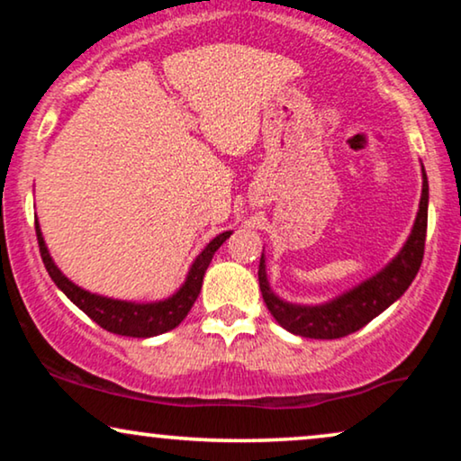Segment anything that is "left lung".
<instances>
[{"mask_svg":"<svg viewBox=\"0 0 461 461\" xmlns=\"http://www.w3.org/2000/svg\"><path fill=\"white\" fill-rule=\"evenodd\" d=\"M426 226L428 178L426 169L421 166V197L418 216H415L413 229L409 232L407 241L402 243L399 254L386 267L348 289V292L323 302V304H294V302L279 298L270 287L267 275V256L262 251L258 281H260V292L264 302H267V308L283 330L302 338L336 339L358 331L369 321H374L377 314L386 311L390 304H394L411 285L421 267V258H424Z\"/></svg>","mask_w":461,"mask_h":461,"instance_id":"obj_1","label":"left lung"}]
</instances>
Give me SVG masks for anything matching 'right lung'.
<instances>
[{"label": "right lung", "mask_w": 461, "mask_h": 461, "mask_svg": "<svg viewBox=\"0 0 461 461\" xmlns=\"http://www.w3.org/2000/svg\"><path fill=\"white\" fill-rule=\"evenodd\" d=\"M37 243H40L41 260L46 264L48 275L52 276L56 287L73 302L79 311H84L94 323H98L103 330L117 333V336L128 338H153L159 333H166L174 327H178L191 311L194 300L199 298L201 285H203L205 270L210 267L213 254L220 245L232 235V230L220 232L210 243L201 249V254L194 258L191 268H188L186 279L176 289L172 295L155 302H131V300H117L106 298V295L92 294L87 289L75 285L68 276L62 275V270L56 267V262L50 256L48 245L43 241L41 226L35 220Z\"/></svg>", "instance_id": "obj_1"}]
</instances>
